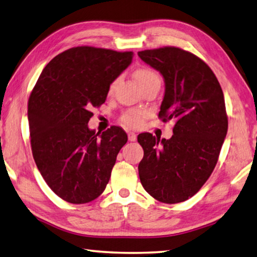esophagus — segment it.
I'll return each instance as SVG.
<instances>
[{
  "label": "esophagus",
  "mask_w": 257,
  "mask_h": 257,
  "mask_svg": "<svg viewBox=\"0 0 257 257\" xmlns=\"http://www.w3.org/2000/svg\"><path fill=\"white\" fill-rule=\"evenodd\" d=\"M128 140L131 141V142L137 141V134L133 133V132H130L128 133Z\"/></svg>",
  "instance_id": "esophagus-1"
}]
</instances>
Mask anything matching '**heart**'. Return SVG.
I'll use <instances>...</instances> for the list:
<instances>
[{
  "instance_id": "1",
  "label": "heart",
  "mask_w": 257,
  "mask_h": 257,
  "mask_svg": "<svg viewBox=\"0 0 257 257\" xmlns=\"http://www.w3.org/2000/svg\"><path fill=\"white\" fill-rule=\"evenodd\" d=\"M159 79L156 72H154L148 67H141V69L137 70L136 72V80L138 81L139 84H143L148 82V81ZM115 83H111L109 87V91L114 89ZM148 112L142 109H131L126 111L121 117V120L125 125L130 126V127H140L143 124V120L147 118Z\"/></svg>"
}]
</instances>
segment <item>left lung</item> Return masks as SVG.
Here are the masks:
<instances>
[{"mask_svg": "<svg viewBox=\"0 0 257 257\" xmlns=\"http://www.w3.org/2000/svg\"><path fill=\"white\" fill-rule=\"evenodd\" d=\"M138 55L164 78L159 117L176 121L168 140L139 134L145 151L139 176L156 200L179 203L199 192L217 165L228 131L223 92L212 70L190 52L164 47Z\"/></svg>", "mask_w": 257, "mask_h": 257, "instance_id": "1", "label": "left lung"}]
</instances>
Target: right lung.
<instances>
[{
  "mask_svg": "<svg viewBox=\"0 0 257 257\" xmlns=\"http://www.w3.org/2000/svg\"><path fill=\"white\" fill-rule=\"evenodd\" d=\"M132 52L81 46L58 54L30 94L31 150L45 182L66 202L83 204L105 191L127 136L118 126L90 130L91 109L132 63Z\"/></svg>",
  "mask_w": 257,
  "mask_h": 257,
  "instance_id": "1",
  "label": "right lung"
}]
</instances>
